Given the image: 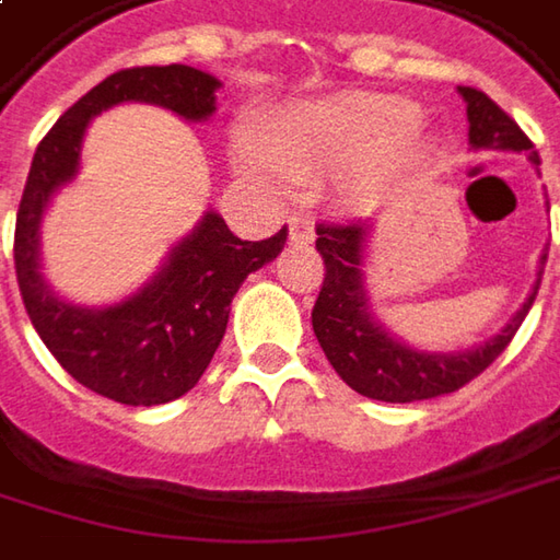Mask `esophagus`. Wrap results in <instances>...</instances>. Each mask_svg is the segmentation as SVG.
Returning <instances> with one entry per match:
<instances>
[{"label": "esophagus", "mask_w": 560, "mask_h": 560, "mask_svg": "<svg viewBox=\"0 0 560 560\" xmlns=\"http://www.w3.org/2000/svg\"><path fill=\"white\" fill-rule=\"evenodd\" d=\"M315 238V223L308 220V217H293L290 220V242H295V245H305V242H312Z\"/></svg>", "instance_id": "esophagus-1"}]
</instances>
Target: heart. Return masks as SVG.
<instances>
[{"mask_svg": "<svg viewBox=\"0 0 560 560\" xmlns=\"http://www.w3.org/2000/svg\"><path fill=\"white\" fill-rule=\"evenodd\" d=\"M419 106L387 94H334L267 113L236 148L238 170L261 183H315L419 154Z\"/></svg>", "mask_w": 560, "mask_h": 560, "instance_id": "heart-1", "label": "heart"}]
</instances>
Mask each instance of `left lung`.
Masks as SVG:
<instances>
[{
  "label": "left lung",
  "instance_id": "left-lung-1",
  "mask_svg": "<svg viewBox=\"0 0 560 560\" xmlns=\"http://www.w3.org/2000/svg\"><path fill=\"white\" fill-rule=\"evenodd\" d=\"M460 94L466 100L472 148L517 151V154L526 151L533 163H539L533 141L494 100H489L476 88H460ZM365 238H369V223H362V220L318 223L315 248L324 258V283L322 293L315 299V308H312V327H315V337L322 343L327 362L334 365V372L362 397L384 400V404L432 400L441 394H454L476 375H482L514 340V334L526 318V312L533 308V299L542 283L546 255L539 258L533 293L520 305V312L501 334L463 352L412 350L404 340L390 337L369 308L365 273H362Z\"/></svg>",
  "mask_w": 560,
  "mask_h": 560
}]
</instances>
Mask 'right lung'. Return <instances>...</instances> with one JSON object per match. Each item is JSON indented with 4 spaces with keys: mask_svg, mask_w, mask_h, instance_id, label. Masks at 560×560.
Instances as JSON below:
<instances>
[{
    "mask_svg": "<svg viewBox=\"0 0 560 560\" xmlns=\"http://www.w3.org/2000/svg\"><path fill=\"white\" fill-rule=\"evenodd\" d=\"M217 88L213 74L191 66L116 71L59 116L27 173L14 220V273L24 308L59 365L116 404H170L198 384L226 334L233 295L252 270L280 255L287 226L261 242H242L220 213L208 210L151 283L116 305L84 308L59 299L43 280V210L59 185L74 179L81 138L97 113L135 100L201 122L217 109Z\"/></svg>",
    "mask_w": 560,
    "mask_h": 560,
    "instance_id": "right-lung-1",
    "label": "right lung"
}]
</instances>
